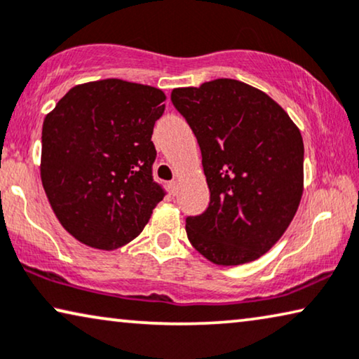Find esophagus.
I'll return each mask as SVG.
<instances>
[{"instance_id": "1", "label": "esophagus", "mask_w": 359, "mask_h": 359, "mask_svg": "<svg viewBox=\"0 0 359 359\" xmlns=\"http://www.w3.org/2000/svg\"><path fill=\"white\" fill-rule=\"evenodd\" d=\"M170 189H171V194H175L176 192V189H178V181L176 180H173V181H170Z\"/></svg>"}]
</instances>
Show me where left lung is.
Here are the masks:
<instances>
[{"mask_svg":"<svg viewBox=\"0 0 359 359\" xmlns=\"http://www.w3.org/2000/svg\"><path fill=\"white\" fill-rule=\"evenodd\" d=\"M194 133L210 202L186 218L192 246L218 266L261 257L277 243L303 196L299 129L267 93L235 79L171 92Z\"/></svg>","mask_w":359,"mask_h":359,"instance_id":"8db88e82","label":"left lung"}]
</instances>
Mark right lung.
Here are the masks:
<instances>
[{"label": "right lung", "mask_w": 359, "mask_h": 359, "mask_svg": "<svg viewBox=\"0 0 359 359\" xmlns=\"http://www.w3.org/2000/svg\"><path fill=\"white\" fill-rule=\"evenodd\" d=\"M165 98L155 87L103 79L72 87L45 116L41 184L77 241L105 251L121 248L163 199L152 176V133Z\"/></svg>", "instance_id": "right-lung-1"}]
</instances>
